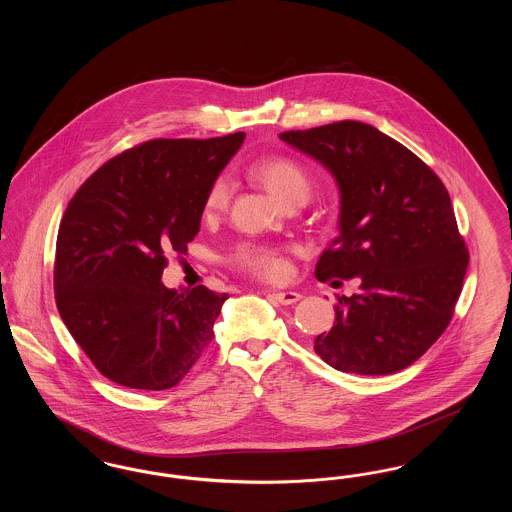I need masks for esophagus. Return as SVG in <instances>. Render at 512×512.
Listing matches in <instances>:
<instances>
[{
  "instance_id": "34e87169",
  "label": "esophagus",
  "mask_w": 512,
  "mask_h": 512,
  "mask_svg": "<svg viewBox=\"0 0 512 512\" xmlns=\"http://www.w3.org/2000/svg\"><path fill=\"white\" fill-rule=\"evenodd\" d=\"M272 297L282 305H295L301 299V293L297 292H272Z\"/></svg>"
}]
</instances>
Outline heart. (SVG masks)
I'll return each instance as SVG.
<instances>
[{
    "mask_svg": "<svg viewBox=\"0 0 512 512\" xmlns=\"http://www.w3.org/2000/svg\"><path fill=\"white\" fill-rule=\"evenodd\" d=\"M255 174L267 186L268 192L282 205L290 203L293 199H307L311 194L309 174L303 169V165H299L290 157L265 159L257 165ZM230 190L232 188L228 176H219L207 192L205 209L213 213L226 207L230 199ZM234 263L247 272L267 280H278L286 274V259L282 251L270 245L242 244L234 251Z\"/></svg>",
    "mask_w": 512,
    "mask_h": 512,
    "instance_id": "obj_1",
    "label": "heart"
}]
</instances>
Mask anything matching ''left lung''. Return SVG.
I'll list each match as a JSON object with an SVG mask.
<instances>
[{
	"mask_svg": "<svg viewBox=\"0 0 512 512\" xmlns=\"http://www.w3.org/2000/svg\"><path fill=\"white\" fill-rule=\"evenodd\" d=\"M280 140L328 169L340 190V236L315 276L361 278V292L338 299L336 324L317 336L315 351L353 374L413 365L447 328L468 267L443 182L365 122L290 130Z\"/></svg>",
	"mask_w": 512,
	"mask_h": 512,
	"instance_id": "obj_1",
	"label": "left lung"
}]
</instances>
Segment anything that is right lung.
<instances>
[{
    "label": "right lung",
    "instance_id": "1",
    "mask_svg": "<svg viewBox=\"0 0 512 512\" xmlns=\"http://www.w3.org/2000/svg\"><path fill=\"white\" fill-rule=\"evenodd\" d=\"M151 140L99 167L74 194L57 234L55 301L99 372L132 390L176 386L215 338L226 293L169 290L167 253H186L205 199L244 144Z\"/></svg>",
    "mask_w": 512,
    "mask_h": 512
}]
</instances>
